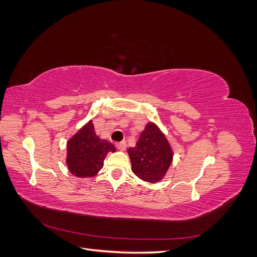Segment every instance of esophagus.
Listing matches in <instances>:
<instances>
[{
  "label": "esophagus",
  "instance_id": "34e87169",
  "mask_svg": "<svg viewBox=\"0 0 257 257\" xmlns=\"http://www.w3.org/2000/svg\"><path fill=\"white\" fill-rule=\"evenodd\" d=\"M116 149L120 150V151H124L126 149V143L125 142H120V143H116L115 144Z\"/></svg>",
  "mask_w": 257,
  "mask_h": 257
}]
</instances>
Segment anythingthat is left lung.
Instances as JSON below:
<instances>
[{
	"label": "left lung",
	"instance_id": "1",
	"mask_svg": "<svg viewBox=\"0 0 257 257\" xmlns=\"http://www.w3.org/2000/svg\"><path fill=\"white\" fill-rule=\"evenodd\" d=\"M133 173L144 181L155 183L166 175L174 152L164 133L153 122L147 123L135 147L128 148Z\"/></svg>",
	"mask_w": 257,
	"mask_h": 257
}]
</instances>
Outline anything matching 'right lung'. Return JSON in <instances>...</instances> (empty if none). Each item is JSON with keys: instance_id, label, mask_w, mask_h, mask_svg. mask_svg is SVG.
Returning a JSON list of instances; mask_svg holds the SVG:
<instances>
[{"instance_id": "obj_1", "label": "right lung", "mask_w": 257, "mask_h": 257, "mask_svg": "<svg viewBox=\"0 0 257 257\" xmlns=\"http://www.w3.org/2000/svg\"><path fill=\"white\" fill-rule=\"evenodd\" d=\"M108 152H115L114 146L95 134L90 120L67 142L66 164L76 177H94L103 168Z\"/></svg>"}]
</instances>
